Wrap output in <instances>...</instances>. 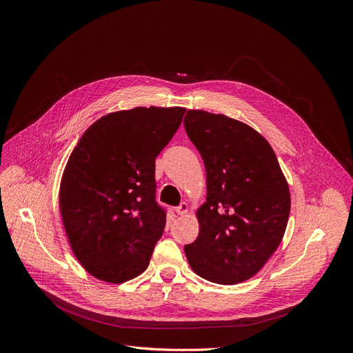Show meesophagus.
<instances>
[{
    "instance_id": "34e87169",
    "label": "esophagus",
    "mask_w": 353,
    "mask_h": 353,
    "mask_svg": "<svg viewBox=\"0 0 353 353\" xmlns=\"http://www.w3.org/2000/svg\"><path fill=\"white\" fill-rule=\"evenodd\" d=\"M176 213L179 214V216H184V214H188L189 213V205L186 201H183L181 205L176 209Z\"/></svg>"
}]
</instances>
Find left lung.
Instances as JSON below:
<instances>
[{"label":"left lung","instance_id":"1","mask_svg":"<svg viewBox=\"0 0 353 353\" xmlns=\"http://www.w3.org/2000/svg\"><path fill=\"white\" fill-rule=\"evenodd\" d=\"M184 128L206 167L208 197L196 217L199 236L184 246L190 268L220 285L245 282L279 248L290 192L268 140L225 114L189 110Z\"/></svg>","mask_w":353,"mask_h":353}]
</instances>
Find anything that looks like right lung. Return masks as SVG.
Listing matches in <instances>:
<instances>
[{"label": "right lung", "mask_w": 353, "mask_h": 353, "mask_svg": "<svg viewBox=\"0 0 353 353\" xmlns=\"http://www.w3.org/2000/svg\"><path fill=\"white\" fill-rule=\"evenodd\" d=\"M183 107H136L92 123L63 172L59 203L74 256L96 279L141 274L165 226L154 200V161L177 132Z\"/></svg>", "instance_id": "obj_1"}]
</instances>
